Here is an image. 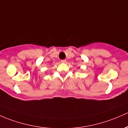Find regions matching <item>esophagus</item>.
Listing matches in <instances>:
<instances>
[{
  "label": "esophagus",
  "mask_w": 128,
  "mask_h": 128,
  "mask_svg": "<svg viewBox=\"0 0 128 128\" xmlns=\"http://www.w3.org/2000/svg\"><path fill=\"white\" fill-rule=\"evenodd\" d=\"M61 62H62V63H66V60H61Z\"/></svg>",
  "instance_id": "esophagus-1"
}]
</instances>
